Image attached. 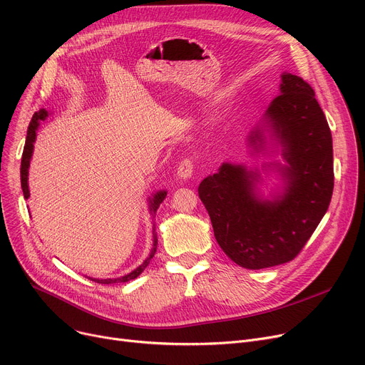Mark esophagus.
<instances>
[{"instance_id":"obj_1","label":"esophagus","mask_w":365,"mask_h":365,"mask_svg":"<svg viewBox=\"0 0 365 365\" xmlns=\"http://www.w3.org/2000/svg\"><path fill=\"white\" fill-rule=\"evenodd\" d=\"M194 168H195L194 161L189 160V158H185V160L179 164V167H178V176H179V179L187 180V179L192 178Z\"/></svg>"}]
</instances>
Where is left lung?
<instances>
[{
  "instance_id": "obj_1",
  "label": "left lung",
  "mask_w": 365,
  "mask_h": 365,
  "mask_svg": "<svg viewBox=\"0 0 365 365\" xmlns=\"http://www.w3.org/2000/svg\"><path fill=\"white\" fill-rule=\"evenodd\" d=\"M264 131L279 145L285 164H266L282 178V189L260 197L259 170L223 163L207 176L198 194L212 219L216 241L245 269H263L293 260L329 210L333 186V140L312 87L282 73L279 94L267 106L248 145L264 150Z\"/></svg>"
}]
</instances>
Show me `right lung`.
<instances>
[{
    "mask_svg": "<svg viewBox=\"0 0 365 365\" xmlns=\"http://www.w3.org/2000/svg\"><path fill=\"white\" fill-rule=\"evenodd\" d=\"M48 117V112L46 109H40L38 112L34 113V117L29 123V127H28V134H26V142H25V148H24V155H22V164H21V183H22V190H24V197L25 200L29 198V187H28V171H29V163H31V158H32V152H34V143H35V139H36V130L38 127H40V121H44L46 118ZM167 197V190H158V192L153 194L150 198H149V212L152 216H155L157 210L160 207V204L164 201V198ZM152 238H153V247L152 250L149 253V256L146 257V260L138 266L136 269L131 271L130 274L124 275V277H120V278H108V279H98V278H90L91 281L94 282H99V284H115V282H127L130 279H134L138 278L145 267L149 264L150 259L153 257V255H155L157 252V245H158V238H157V232H155V227L152 229Z\"/></svg>",
    "mask_w": 365,
    "mask_h": 365,
    "instance_id": "add662e5",
    "label": "right lung"
}]
</instances>
